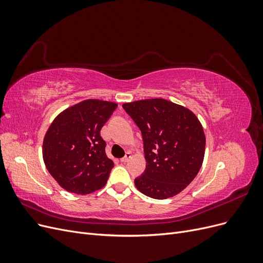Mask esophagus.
<instances>
[{"instance_id": "34e87169", "label": "esophagus", "mask_w": 263, "mask_h": 263, "mask_svg": "<svg viewBox=\"0 0 263 263\" xmlns=\"http://www.w3.org/2000/svg\"><path fill=\"white\" fill-rule=\"evenodd\" d=\"M130 159H132V153H129V151H128V153H126V155L121 159V161L122 162H128Z\"/></svg>"}]
</instances>
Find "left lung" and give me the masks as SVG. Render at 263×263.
<instances>
[{"instance_id": "8db88e82", "label": "left lung", "mask_w": 263, "mask_h": 263, "mask_svg": "<svg viewBox=\"0 0 263 263\" xmlns=\"http://www.w3.org/2000/svg\"><path fill=\"white\" fill-rule=\"evenodd\" d=\"M144 140L146 170L135 180L142 194L165 200L182 192L200 171L205 155L201 122L189 108L164 99L123 104Z\"/></svg>"}]
</instances>
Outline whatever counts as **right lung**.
Instances as JSON below:
<instances>
[{"label":"right lung","instance_id":"right-lung-1","mask_svg":"<svg viewBox=\"0 0 263 263\" xmlns=\"http://www.w3.org/2000/svg\"><path fill=\"white\" fill-rule=\"evenodd\" d=\"M117 107L89 99L62 110L47 129L43 158L58 184L74 194H90L106 184L114 162L105 154L101 129Z\"/></svg>","mask_w":263,"mask_h":263}]
</instances>
